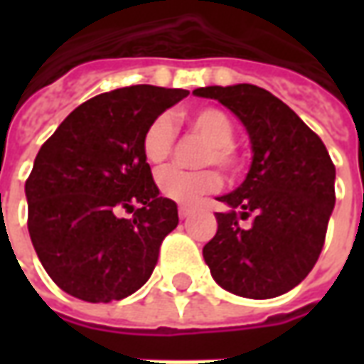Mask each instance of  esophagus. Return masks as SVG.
Wrapping results in <instances>:
<instances>
[{"mask_svg":"<svg viewBox=\"0 0 364 364\" xmlns=\"http://www.w3.org/2000/svg\"><path fill=\"white\" fill-rule=\"evenodd\" d=\"M191 214L189 206H179V218H187Z\"/></svg>","mask_w":364,"mask_h":364,"instance_id":"34e87169","label":"esophagus"}]
</instances>
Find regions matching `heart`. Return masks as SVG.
I'll list each match as a JSON object with an SVG mask.
<instances>
[{"label":"heart","mask_w":364,"mask_h":364,"mask_svg":"<svg viewBox=\"0 0 364 364\" xmlns=\"http://www.w3.org/2000/svg\"><path fill=\"white\" fill-rule=\"evenodd\" d=\"M185 119L197 134L208 140V146L203 154V164H216L224 171L237 169L240 156L234 146L236 127L228 112L218 107H200V109L191 111ZM175 140H177V127H175L173 117L167 112L158 114L144 132V156L150 164H161L171 156ZM156 179L164 197L181 205H191L198 197L213 193L220 187V177L214 169L187 171L181 167H167L159 171Z\"/></svg>","instance_id":"b5f03b06"}]
</instances>
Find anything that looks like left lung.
Wrapping results in <instances>:
<instances>
[{
    "label": "left lung",
    "mask_w": 364,
    "mask_h": 364,
    "mask_svg": "<svg viewBox=\"0 0 364 364\" xmlns=\"http://www.w3.org/2000/svg\"><path fill=\"white\" fill-rule=\"evenodd\" d=\"M193 93L228 107L253 151L244 183L218 197L230 210L216 213L218 230L203 257L214 281L232 294L281 296L304 281L320 257L336 205V166L320 136L267 90L237 83ZM247 215L252 226L242 229L239 218Z\"/></svg>",
    "instance_id": "8db88e82"
}]
</instances>
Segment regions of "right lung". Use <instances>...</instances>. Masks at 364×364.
I'll list each match as a JSON object with an SVG mask.
<instances>
[{"label":"right lung","mask_w":364,"mask_h":364,"mask_svg":"<svg viewBox=\"0 0 364 364\" xmlns=\"http://www.w3.org/2000/svg\"><path fill=\"white\" fill-rule=\"evenodd\" d=\"M187 95L156 85L101 93L70 112L38 150L25 183L28 234L64 292L111 302L150 279L179 216L171 198L159 197L142 138ZM122 210L133 218L120 219Z\"/></svg>","instance_id":"obj_1"}]
</instances>
